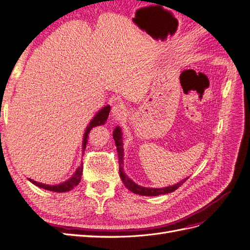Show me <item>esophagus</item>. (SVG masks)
Returning <instances> with one entry per match:
<instances>
[{
	"instance_id": "34e87169",
	"label": "esophagus",
	"mask_w": 250,
	"mask_h": 250,
	"mask_svg": "<svg viewBox=\"0 0 250 250\" xmlns=\"http://www.w3.org/2000/svg\"><path fill=\"white\" fill-rule=\"evenodd\" d=\"M127 107L125 106L124 103H117L112 106L111 109V116L116 119H120L126 115Z\"/></svg>"
}]
</instances>
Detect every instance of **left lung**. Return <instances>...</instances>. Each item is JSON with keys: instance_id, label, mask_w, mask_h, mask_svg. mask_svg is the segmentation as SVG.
I'll return each mask as SVG.
<instances>
[{"instance_id": "8db88e82", "label": "left lung", "mask_w": 250, "mask_h": 250, "mask_svg": "<svg viewBox=\"0 0 250 250\" xmlns=\"http://www.w3.org/2000/svg\"><path fill=\"white\" fill-rule=\"evenodd\" d=\"M122 129H121L120 126H117L115 128V130L112 132V137L113 140H115L117 150H118V156H119V172H120V177L122 179L124 186L128 188V190L131 191L134 194L142 195V196H158V195H163V194H169L172 193L183 185L185 181L188 178H185L184 180L179 181V183L169 186V187H165V188H145L139 186L138 184H135L132 179L128 177L123 169V165H124V148H123V139H122Z\"/></svg>"}]
</instances>
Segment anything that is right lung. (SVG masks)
Returning <instances> with one entry per match:
<instances>
[{"label":"right lung","instance_id":"obj_1","mask_svg":"<svg viewBox=\"0 0 250 250\" xmlns=\"http://www.w3.org/2000/svg\"><path fill=\"white\" fill-rule=\"evenodd\" d=\"M110 111V106L109 105H106V106L102 107L99 111H98L96 115L94 116V118L90 121L89 124L87 125L86 129L84 131V134H83V141H82V153H84V150L86 147L87 144V138H88V133L89 131L92 130V128L96 127V126H100V125H104L106 120L108 118ZM82 169H83V164L81 163V165L75 171V173L72 175V177H70L67 180L63 181V183L59 184V185H55V186H50V185H46V184H42V183H37V181L28 178V180L30 183H32L33 185L37 186L39 188H44V190L48 191H52V192H57V193H63V192H69L71 191L72 188H74L76 186H78V184L80 183L81 180V175H82Z\"/></svg>","mask_w":250,"mask_h":250}]
</instances>
